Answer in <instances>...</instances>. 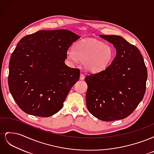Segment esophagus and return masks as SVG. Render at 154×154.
Here are the masks:
<instances>
[{"mask_svg":"<svg viewBox=\"0 0 154 154\" xmlns=\"http://www.w3.org/2000/svg\"><path fill=\"white\" fill-rule=\"evenodd\" d=\"M84 79H85V76L83 75V74L82 73V74H80V80H84Z\"/></svg>","mask_w":154,"mask_h":154,"instance_id":"1","label":"esophagus"}]
</instances>
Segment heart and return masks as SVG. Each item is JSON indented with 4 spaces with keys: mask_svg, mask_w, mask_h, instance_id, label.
<instances>
[{
    "mask_svg": "<svg viewBox=\"0 0 154 154\" xmlns=\"http://www.w3.org/2000/svg\"><path fill=\"white\" fill-rule=\"evenodd\" d=\"M66 55L71 62L76 63L80 60L87 71L97 72L110 66L115 57V51L110 45L86 38L78 42L74 49H69Z\"/></svg>",
    "mask_w": 154,
    "mask_h": 154,
    "instance_id": "obj_1",
    "label": "heart"
}]
</instances>
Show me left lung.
<instances>
[{"label":"left lung","mask_w":154,"mask_h":154,"mask_svg":"<svg viewBox=\"0 0 154 154\" xmlns=\"http://www.w3.org/2000/svg\"><path fill=\"white\" fill-rule=\"evenodd\" d=\"M99 36L114 45L116 56L103 71L85 77L87 107L100 120L122 119L131 114L143 98L147 69L140 51L123 37Z\"/></svg>","instance_id":"obj_1"}]
</instances>
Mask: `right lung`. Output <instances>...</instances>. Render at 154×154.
Instances as JSON below:
<instances>
[{
	"mask_svg": "<svg viewBox=\"0 0 154 154\" xmlns=\"http://www.w3.org/2000/svg\"><path fill=\"white\" fill-rule=\"evenodd\" d=\"M80 36L66 29L40 30L22 38L9 63L8 85L24 112L49 117L63 107L80 72L65 63L67 51Z\"/></svg>",
	"mask_w": 154,
	"mask_h": 154,
	"instance_id": "right-lung-1",
	"label": "right lung"
}]
</instances>
